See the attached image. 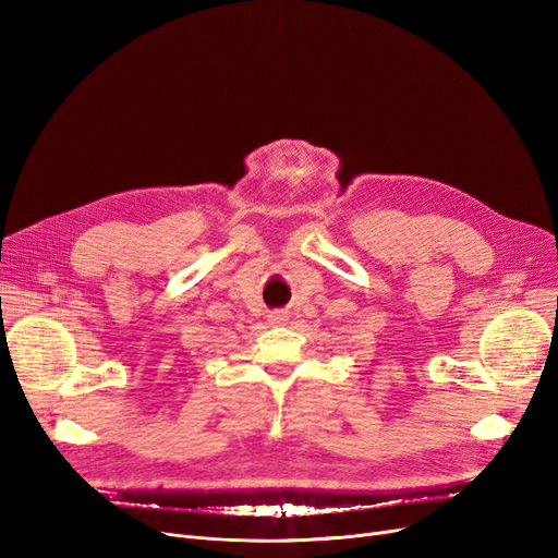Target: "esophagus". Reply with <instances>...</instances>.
Masks as SVG:
<instances>
[{
    "instance_id": "1",
    "label": "esophagus",
    "mask_w": 558,
    "mask_h": 558,
    "mask_svg": "<svg viewBox=\"0 0 558 558\" xmlns=\"http://www.w3.org/2000/svg\"><path fill=\"white\" fill-rule=\"evenodd\" d=\"M269 318H271V324H284V320H287V316H284V312H271L269 314Z\"/></svg>"
}]
</instances>
